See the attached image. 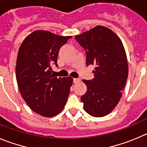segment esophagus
<instances>
[{
  "instance_id": "obj_1",
  "label": "esophagus",
  "mask_w": 147,
  "mask_h": 147,
  "mask_svg": "<svg viewBox=\"0 0 147 147\" xmlns=\"http://www.w3.org/2000/svg\"><path fill=\"white\" fill-rule=\"evenodd\" d=\"M80 79H79V78H74L73 79V83H78V82L80 81Z\"/></svg>"
}]
</instances>
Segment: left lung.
Masks as SVG:
<instances>
[{
	"label": "left lung",
	"instance_id": "left-lung-1",
	"mask_svg": "<svg viewBox=\"0 0 147 147\" xmlns=\"http://www.w3.org/2000/svg\"><path fill=\"white\" fill-rule=\"evenodd\" d=\"M84 49L86 65H95L92 80H83L87 91L80 98L86 112L93 117L110 113L122 97L128 75V66L121 40L113 31L96 26L75 36Z\"/></svg>",
	"mask_w": 147,
	"mask_h": 147
}]
</instances>
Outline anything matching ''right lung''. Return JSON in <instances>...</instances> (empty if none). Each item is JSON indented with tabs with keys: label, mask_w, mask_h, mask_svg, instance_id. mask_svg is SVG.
Instances as JSON below:
<instances>
[{
	"label": "right lung",
	"mask_w": 147,
	"mask_h": 147,
	"mask_svg": "<svg viewBox=\"0 0 147 147\" xmlns=\"http://www.w3.org/2000/svg\"><path fill=\"white\" fill-rule=\"evenodd\" d=\"M71 38L37 30L24 40L19 49L16 78L20 91L30 109L43 117L59 113L69 96L72 78H57L52 74L51 65L58 67L60 49Z\"/></svg>",
	"instance_id": "1"
}]
</instances>
